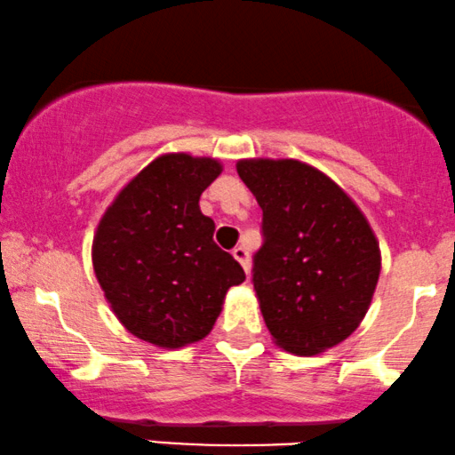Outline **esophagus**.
Listing matches in <instances>:
<instances>
[{
    "mask_svg": "<svg viewBox=\"0 0 455 455\" xmlns=\"http://www.w3.org/2000/svg\"><path fill=\"white\" fill-rule=\"evenodd\" d=\"M232 255H234V258L238 259V264L243 266L244 272H247V275H249V270H251V258H249V251L244 249V247H236V249L232 251Z\"/></svg>",
    "mask_w": 455,
    "mask_h": 455,
    "instance_id": "obj_1",
    "label": "esophagus"
}]
</instances>
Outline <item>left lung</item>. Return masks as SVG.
Here are the masks:
<instances>
[{"instance_id":"left-lung-1","label":"left lung","mask_w":455,"mask_h":455,"mask_svg":"<svg viewBox=\"0 0 455 455\" xmlns=\"http://www.w3.org/2000/svg\"><path fill=\"white\" fill-rule=\"evenodd\" d=\"M236 170L264 212L253 287L275 343L296 355L343 343L364 319L381 272L364 212L298 159H240Z\"/></svg>"}]
</instances>
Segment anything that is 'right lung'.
Wrapping results in <instances>:
<instances>
[{"mask_svg":"<svg viewBox=\"0 0 455 455\" xmlns=\"http://www.w3.org/2000/svg\"><path fill=\"white\" fill-rule=\"evenodd\" d=\"M211 157L168 153L119 191L93 238V270L136 339L179 349L211 332L244 270L212 240L200 196L221 174Z\"/></svg>","mask_w":455,"mask_h":455,"instance_id":"1","label":"right lung"}]
</instances>
